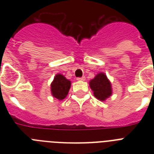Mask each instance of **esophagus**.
I'll list each match as a JSON object with an SVG mask.
<instances>
[{"label": "esophagus", "mask_w": 154, "mask_h": 154, "mask_svg": "<svg viewBox=\"0 0 154 154\" xmlns=\"http://www.w3.org/2000/svg\"><path fill=\"white\" fill-rule=\"evenodd\" d=\"M77 81H82V82H83V81H85V77H77Z\"/></svg>", "instance_id": "34e87169"}]
</instances>
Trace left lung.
<instances>
[{"label":"left lung","mask_w":154,"mask_h":154,"mask_svg":"<svg viewBox=\"0 0 154 154\" xmlns=\"http://www.w3.org/2000/svg\"><path fill=\"white\" fill-rule=\"evenodd\" d=\"M89 86L94 91V95L100 101H105L112 94L111 83L104 72L96 75L94 79L89 82Z\"/></svg>","instance_id":"left-lung-1"}]
</instances>
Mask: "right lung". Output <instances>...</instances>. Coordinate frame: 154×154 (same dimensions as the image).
<instances>
[{"mask_svg": "<svg viewBox=\"0 0 154 154\" xmlns=\"http://www.w3.org/2000/svg\"><path fill=\"white\" fill-rule=\"evenodd\" d=\"M71 86V82L63 75L57 74L51 84V94L58 100H63L68 95Z\"/></svg>", "mask_w": 154, "mask_h": 154, "instance_id": "right-lung-1", "label": "right lung"}]
</instances>
